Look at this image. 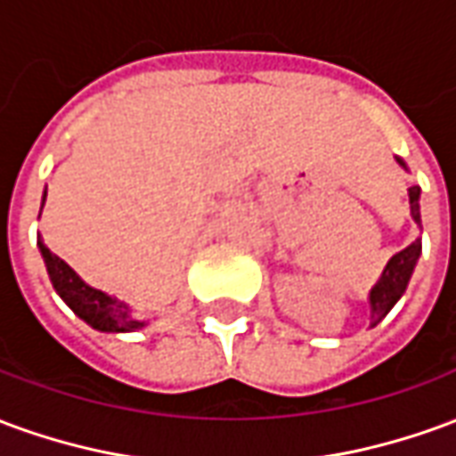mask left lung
Masks as SVG:
<instances>
[{"label": "left lung", "instance_id": "left-lung-1", "mask_svg": "<svg viewBox=\"0 0 456 456\" xmlns=\"http://www.w3.org/2000/svg\"><path fill=\"white\" fill-rule=\"evenodd\" d=\"M395 160L405 168V163H403L401 159ZM408 198H411V217L415 219V224L420 227V188L412 185V188L408 190ZM420 239H415L411 247H405L403 251H398V254L386 264L381 278H379V283H376V286L371 288V293H369V303H371V327L379 325L383 317L391 313V307L401 300V296L405 293V288H408V281H411L412 276V268H415L418 258H420Z\"/></svg>", "mask_w": 456, "mask_h": 456}]
</instances>
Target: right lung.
<instances>
[{
  "label": "right lung",
  "mask_w": 456,
  "mask_h": 456,
  "mask_svg": "<svg viewBox=\"0 0 456 456\" xmlns=\"http://www.w3.org/2000/svg\"><path fill=\"white\" fill-rule=\"evenodd\" d=\"M41 209H44V205H41ZM38 248H41L45 271L51 276L55 293L63 297L65 305L70 307L75 315L85 320L93 330H100V332H134V330H141V327L146 325V322L134 320L129 315L131 310L124 300H117V297L107 296L102 290H97V288L87 286L83 278L77 276L63 258L55 256L41 239H38Z\"/></svg>",
  "instance_id": "1"
}]
</instances>
